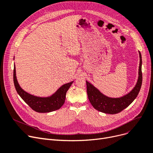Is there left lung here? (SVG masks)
Segmentation results:
<instances>
[{
	"mask_svg": "<svg viewBox=\"0 0 153 153\" xmlns=\"http://www.w3.org/2000/svg\"><path fill=\"white\" fill-rule=\"evenodd\" d=\"M140 63L139 67V77L135 87L131 92L120 98H110L101 93L92 84L86 81L87 93L90 103L99 111L108 114H116L122 111L131 105L136 98L142 85V56L139 52Z\"/></svg>",
	"mask_w": 153,
	"mask_h": 153,
	"instance_id": "left-lung-1",
	"label": "left lung"
}]
</instances>
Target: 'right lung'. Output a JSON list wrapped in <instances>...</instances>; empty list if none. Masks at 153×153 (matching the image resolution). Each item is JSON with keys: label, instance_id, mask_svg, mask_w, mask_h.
<instances>
[{"label": "right lung", "instance_id": "obj_1", "mask_svg": "<svg viewBox=\"0 0 153 153\" xmlns=\"http://www.w3.org/2000/svg\"><path fill=\"white\" fill-rule=\"evenodd\" d=\"M13 79L17 93L26 103L33 110L38 113H48L60 108L65 102L66 93L74 82L63 84L50 97H40L28 93L21 88L17 80L15 64L14 65Z\"/></svg>", "mask_w": 153, "mask_h": 153}]
</instances>
